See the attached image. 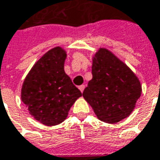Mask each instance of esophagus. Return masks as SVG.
Segmentation results:
<instances>
[{"label": "esophagus", "mask_w": 160, "mask_h": 160, "mask_svg": "<svg viewBox=\"0 0 160 160\" xmlns=\"http://www.w3.org/2000/svg\"><path fill=\"white\" fill-rule=\"evenodd\" d=\"M79 89H80V91H81V93L84 91V89H85V85H80V87H79Z\"/></svg>", "instance_id": "obj_1"}]
</instances>
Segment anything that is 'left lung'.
Here are the masks:
<instances>
[{
  "label": "left lung",
  "instance_id": "left-lung-1",
  "mask_svg": "<svg viewBox=\"0 0 160 160\" xmlns=\"http://www.w3.org/2000/svg\"><path fill=\"white\" fill-rule=\"evenodd\" d=\"M92 75L82 95L97 118L114 124L128 117L142 93L133 71L110 50L100 48L93 57Z\"/></svg>",
  "mask_w": 160,
  "mask_h": 160
}]
</instances>
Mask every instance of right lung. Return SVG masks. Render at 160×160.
<instances>
[{"label": "right lung", "instance_id": "1", "mask_svg": "<svg viewBox=\"0 0 160 160\" xmlns=\"http://www.w3.org/2000/svg\"><path fill=\"white\" fill-rule=\"evenodd\" d=\"M66 56L61 47L48 50L32 67L22 86V102L36 120L46 126L62 123L82 96L64 72Z\"/></svg>", "mask_w": 160, "mask_h": 160}]
</instances>
